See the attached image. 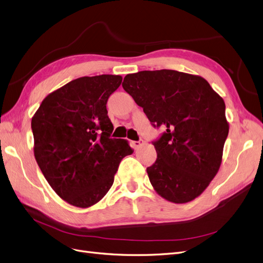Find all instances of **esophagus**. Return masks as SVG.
<instances>
[{
    "mask_svg": "<svg viewBox=\"0 0 263 263\" xmlns=\"http://www.w3.org/2000/svg\"><path fill=\"white\" fill-rule=\"evenodd\" d=\"M132 144H133V147H134V149H139L141 145L143 144V142H141V141H134Z\"/></svg>",
    "mask_w": 263,
    "mask_h": 263,
    "instance_id": "1",
    "label": "esophagus"
}]
</instances>
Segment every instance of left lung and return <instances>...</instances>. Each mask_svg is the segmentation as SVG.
I'll return each instance as SVG.
<instances>
[{
    "label": "left lung",
    "mask_w": 263,
    "mask_h": 263,
    "mask_svg": "<svg viewBox=\"0 0 263 263\" xmlns=\"http://www.w3.org/2000/svg\"><path fill=\"white\" fill-rule=\"evenodd\" d=\"M122 87L155 126L157 160L147 174L159 196L174 203L198 197L218 173L229 134L226 104L200 76L144 70L124 77Z\"/></svg>",
    "instance_id": "obj_1"
}]
</instances>
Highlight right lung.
<instances>
[{
    "label": "right lung",
    "instance_id": "obj_1",
    "mask_svg": "<svg viewBox=\"0 0 263 263\" xmlns=\"http://www.w3.org/2000/svg\"><path fill=\"white\" fill-rule=\"evenodd\" d=\"M121 82L115 74L78 78L48 94L32 117L39 167L57 195L74 207L99 202L122 158L133 153L126 140L110 139L106 104Z\"/></svg>",
    "mask_w": 263,
    "mask_h": 263
}]
</instances>
